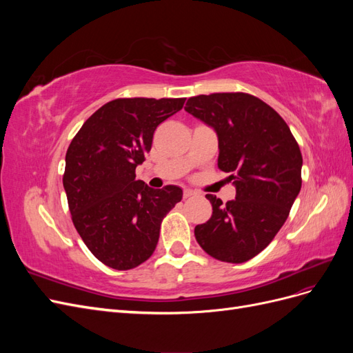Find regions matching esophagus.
<instances>
[{
    "instance_id": "1",
    "label": "esophagus",
    "mask_w": 353,
    "mask_h": 353,
    "mask_svg": "<svg viewBox=\"0 0 353 353\" xmlns=\"http://www.w3.org/2000/svg\"><path fill=\"white\" fill-rule=\"evenodd\" d=\"M196 194H197V193H196L194 190H191V188H185V190H184V197H185V199L193 197V196H196Z\"/></svg>"
}]
</instances>
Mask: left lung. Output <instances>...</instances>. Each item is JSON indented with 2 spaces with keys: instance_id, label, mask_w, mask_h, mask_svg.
<instances>
[{
  "instance_id": "8db88e82",
  "label": "left lung",
  "mask_w": 353,
  "mask_h": 353,
  "mask_svg": "<svg viewBox=\"0 0 353 353\" xmlns=\"http://www.w3.org/2000/svg\"><path fill=\"white\" fill-rule=\"evenodd\" d=\"M185 110L218 135V168L230 172L236 199L206 194L212 216L194 228L212 258L243 263L280 231L302 187V153L290 128L268 104L244 92L188 99Z\"/></svg>"
}]
</instances>
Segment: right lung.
Masks as SVG:
<instances>
[{
    "mask_svg": "<svg viewBox=\"0 0 353 353\" xmlns=\"http://www.w3.org/2000/svg\"><path fill=\"white\" fill-rule=\"evenodd\" d=\"M185 99H117L82 125L66 153L63 175L73 225L90 252L117 271L153 254L166 213L183 190L148 187L135 168L150 152L156 128Z\"/></svg>",
    "mask_w": 353,
    "mask_h": 353,
    "instance_id": "add662e5",
    "label": "right lung"
}]
</instances>
